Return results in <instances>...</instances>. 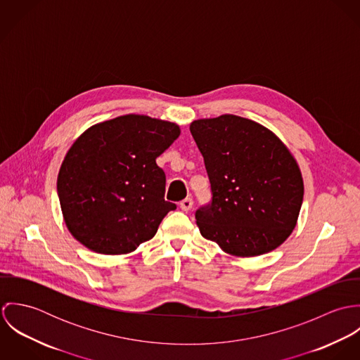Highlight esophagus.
Instances as JSON below:
<instances>
[{
  "instance_id": "1",
  "label": "esophagus",
  "mask_w": 360,
  "mask_h": 360,
  "mask_svg": "<svg viewBox=\"0 0 360 360\" xmlns=\"http://www.w3.org/2000/svg\"><path fill=\"white\" fill-rule=\"evenodd\" d=\"M180 207H181V210L188 212V210L193 207V200H191V198H186V200H183V201L180 202Z\"/></svg>"
}]
</instances>
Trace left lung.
<instances>
[{
	"label": "left lung",
	"mask_w": 360,
	"mask_h": 360,
	"mask_svg": "<svg viewBox=\"0 0 360 360\" xmlns=\"http://www.w3.org/2000/svg\"><path fill=\"white\" fill-rule=\"evenodd\" d=\"M190 131L212 190V204L195 213L202 237L233 257L280 247L295 229L304 200L301 169L285 144L236 115L194 120Z\"/></svg>",
	"instance_id": "8db88e82"
}]
</instances>
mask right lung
Here are the masks:
<instances>
[{
	"mask_svg": "<svg viewBox=\"0 0 360 360\" xmlns=\"http://www.w3.org/2000/svg\"><path fill=\"white\" fill-rule=\"evenodd\" d=\"M179 136V124L134 113L87 129L65 155L56 181L70 234L103 255L130 254L151 240L176 209L165 201L156 158Z\"/></svg>",
	"mask_w": 360,
	"mask_h": 360,
	"instance_id": "obj_1",
	"label": "right lung"
}]
</instances>
